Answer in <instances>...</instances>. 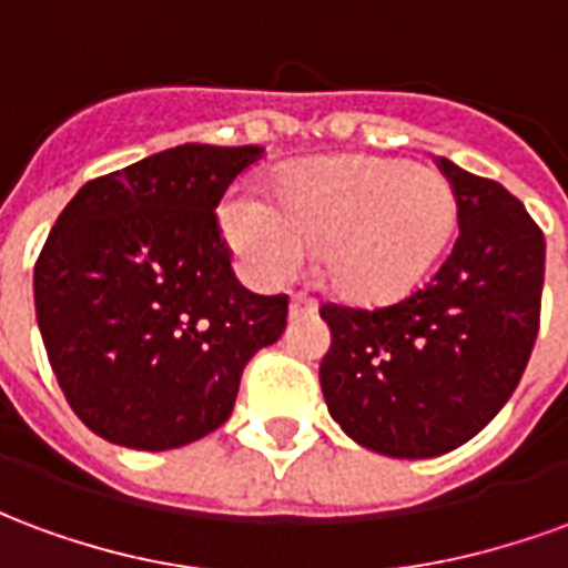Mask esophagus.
<instances>
[{
  "mask_svg": "<svg viewBox=\"0 0 568 568\" xmlns=\"http://www.w3.org/2000/svg\"><path fill=\"white\" fill-rule=\"evenodd\" d=\"M288 310H292V316H301V313H316V301L307 295H292Z\"/></svg>",
  "mask_w": 568,
  "mask_h": 568,
  "instance_id": "esophagus-1",
  "label": "esophagus"
}]
</instances>
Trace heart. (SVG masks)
Instances as JSON below:
<instances>
[{
  "mask_svg": "<svg viewBox=\"0 0 568 568\" xmlns=\"http://www.w3.org/2000/svg\"><path fill=\"white\" fill-rule=\"evenodd\" d=\"M222 227L252 283L292 280L316 248L325 285L349 301L383 304L423 283L456 227L453 185L432 166L346 154L288 166L276 206L234 191Z\"/></svg>",
  "mask_w": 568,
  "mask_h": 568,
  "instance_id": "obj_1",
  "label": "heart"
}]
</instances>
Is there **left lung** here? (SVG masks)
<instances>
[{"mask_svg":"<svg viewBox=\"0 0 568 568\" xmlns=\"http://www.w3.org/2000/svg\"><path fill=\"white\" fill-rule=\"evenodd\" d=\"M459 236L428 285L393 307L322 304L325 405L349 438L395 459L456 450L499 414L536 346L545 234L499 182L438 161Z\"/></svg>","mask_w":568,"mask_h":568,"instance_id":"left-lung-1","label":"left lung"}]
</instances>
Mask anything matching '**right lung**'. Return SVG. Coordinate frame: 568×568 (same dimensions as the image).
Listing matches in <instances>:
<instances>
[{
  "label": "right lung",
  "mask_w": 568,
  "mask_h": 568,
  "mask_svg": "<svg viewBox=\"0 0 568 568\" xmlns=\"http://www.w3.org/2000/svg\"><path fill=\"white\" fill-rule=\"evenodd\" d=\"M258 145L185 142L69 200L32 273L36 320L69 407L100 438L173 450L231 417L246 362L288 297L240 285L215 206Z\"/></svg>",
  "instance_id": "right-lung-1"
}]
</instances>
